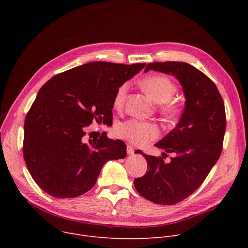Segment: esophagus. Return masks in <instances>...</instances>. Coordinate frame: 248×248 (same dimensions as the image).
Segmentation results:
<instances>
[{
    "label": "esophagus",
    "mask_w": 248,
    "mask_h": 248,
    "mask_svg": "<svg viewBox=\"0 0 248 248\" xmlns=\"http://www.w3.org/2000/svg\"><path fill=\"white\" fill-rule=\"evenodd\" d=\"M126 152H127V154H128V155L133 154V153H134V149H133V147H132L131 145L127 144V146H126Z\"/></svg>",
    "instance_id": "obj_1"
}]
</instances>
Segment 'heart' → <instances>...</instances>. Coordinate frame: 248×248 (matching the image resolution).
Here are the masks:
<instances>
[{"label":"heart","instance_id":"b5f03b06","mask_svg":"<svg viewBox=\"0 0 248 248\" xmlns=\"http://www.w3.org/2000/svg\"><path fill=\"white\" fill-rule=\"evenodd\" d=\"M140 85L153 100L160 103L159 112L166 120L174 121L181 116L183 105L179 100L172 98L178 90V86L170 78L165 75H151L141 80ZM127 91V83L121 84L117 89L113 100L116 109L120 110L124 107ZM117 132L119 136L138 146L147 144L149 141L157 139L160 135V130L155 124L138 120H128L120 124Z\"/></svg>","mask_w":248,"mask_h":248}]
</instances>
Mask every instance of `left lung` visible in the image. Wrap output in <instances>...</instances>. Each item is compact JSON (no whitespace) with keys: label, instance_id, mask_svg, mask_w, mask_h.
<instances>
[{"label":"left lung","instance_id":"1","mask_svg":"<svg viewBox=\"0 0 248 248\" xmlns=\"http://www.w3.org/2000/svg\"><path fill=\"white\" fill-rule=\"evenodd\" d=\"M150 69L179 79L186 99V108L180 123L155 144L175 157L167 164L161 156L136 150L146 159L148 170L133 184L147 200L172 205L197 190L218 161L226 131L225 105L216 84L189 63L157 62L148 63L145 73Z\"/></svg>","mask_w":248,"mask_h":248}]
</instances>
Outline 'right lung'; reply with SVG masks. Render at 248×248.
<instances>
[{
	"instance_id": "add662e5",
	"label": "right lung",
	"mask_w": 248,
	"mask_h": 248,
	"mask_svg": "<svg viewBox=\"0 0 248 248\" xmlns=\"http://www.w3.org/2000/svg\"><path fill=\"white\" fill-rule=\"evenodd\" d=\"M146 65L92 62L49 79L24 122L23 157L32 179L48 194L73 198L90 190L102 167L124 159L122 140L87 139L93 123L110 124L117 89ZM90 135V133L88 134Z\"/></svg>"
}]
</instances>
